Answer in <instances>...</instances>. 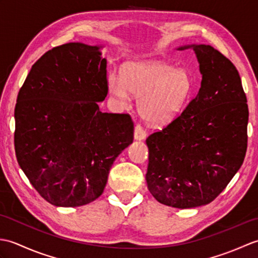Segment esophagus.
<instances>
[{
	"label": "esophagus",
	"instance_id": "esophagus-1",
	"mask_svg": "<svg viewBox=\"0 0 258 258\" xmlns=\"http://www.w3.org/2000/svg\"><path fill=\"white\" fill-rule=\"evenodd\" d=\"M146 138V131L141 124H136L134 130V139L135 140H144Z\"/></svg>",
	"mask_w": 258,
	"mask_h": 258
}]
</instances>
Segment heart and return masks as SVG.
I'll return each instance as SVG.
<instances>
[{
    "label": "heart",
    "mask_w": 258,
    "mask_h": 258,
    "mask_svg": "<svg viewBox=\"0 0 258 258\" xmlns=\"http://www.w3.org/2000/svg\"><path fill=\"white\" fill-rule=\"evenodd\" d=\"M193 83L183 70L162 62H136L124 67L122 79L109 75L108 93L126 104L130 92L139 96L138 108L145 120L163 124L182 111L190 96Z\"/></svg>",
    "instance_id": "obj_1"
}]
</instances>
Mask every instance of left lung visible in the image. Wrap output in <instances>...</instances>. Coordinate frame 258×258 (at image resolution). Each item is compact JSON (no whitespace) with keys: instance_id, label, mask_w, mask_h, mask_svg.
Instances as JSON below:
<instances>
[{"instance_id":"obj_1","label":"left lung","mask_w":258,"mask_h":258,"mask_svg":"<svg viewBox=\"0 0 258 258\" xmlns=\"http://www.w3.org/2000/svg\"><path fill=\"white\" fill-rule=\"evenodd\" d=\"M201 89L184 111L146 139L151 194L164 205L190 208L220 195L247 150V98L235 65L211 45H190Z\"/></svg>"}]
</instances>
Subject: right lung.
<instances>
[{"instance_id": "1", "label": "right lung", "mask_w": 258, "mask_h": 258, "mask_svg": "<svg viewBox=\"0 0 258 258\" xmlns=\"http://www.w3.org/2000/svg\"><path fill=\"white\" fill-rule=\"evenodd\" d=\"M98 46L68 43L32 65L16 100L14 147L37 193L55 206L101 196L115 158L134 139L130 114L102 113L108 93Z\"/></svg>"}]
</instances>
